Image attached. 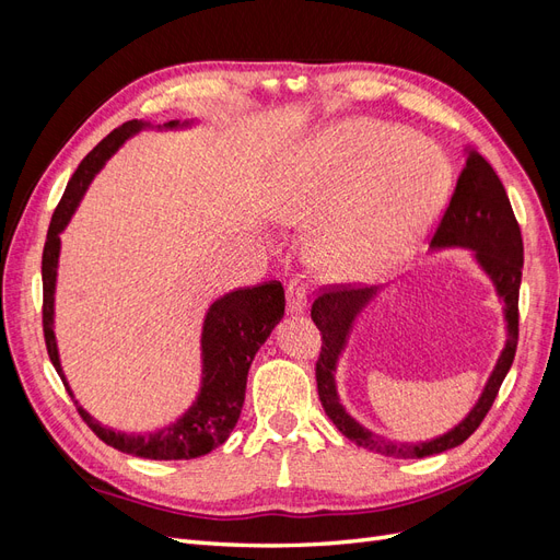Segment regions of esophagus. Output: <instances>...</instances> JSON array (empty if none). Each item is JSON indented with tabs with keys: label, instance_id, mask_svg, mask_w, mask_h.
<instances>
[{
	"label": "esophagus",
	"instance_id": "34e87169",
	"mask_svg": "<svg viewBox=\"0 0 560 560\" xmlns=\"http://www.w3.org/2000/svg\"><path fill=\"white\" fill-rule=\"evenodd\" d=\"M287 311L294 315L306 311V287L296 280H290V284H287Z\"/></svg>",
	"mask_w": 560,
	"mask_h": 560
}]
</instances>
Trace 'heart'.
<instances>
[{
    "mask_svg": "<svg viewBox=\"0 0 560 560\" xmlns=\"http://www.w3.org/2000/svg\"><path fill=\"white\" fill-rule=\"evenodd\" d=\"M451 167L432 142L397 126L338 121L303 140L280 167L276 217L317 224L313 264L348 282L397 268L446 196Z\"/></svg>",
    "mask_w": 560,
    "mask_h": 560,
    "instance_id": "1",
    "label": "heart"
}]
</instances>
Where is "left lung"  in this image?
Wrapping results in <instances>:
<instances>
[{"label":"left lung","instance_id":"left-lung-1","mask_svg":"<svg viewBox=\"0 0 560 560\" xmlns=\"http://www.w3.org/2000/svg\"><path fill=\"white\" fill-rule=\"evenodd\" d=\"M463 247L471 249L474 259L481 266L483 273L493 282L498 296L504 303V322H506V341L490 374L479 401L474 409L457 422L446 434L430 439L420 444H401L389 442L362 428L358 420L348 416L341 397L336 389V366L348 346V336L352 331L354 319L376 299L381 287H352L341 284L334 290L319 294L311 308V317L322 334V350L315 364L317 395L325 413L343 436L358 446L374 451L387 457H428L444 453L448 448L460 446L469 434L481 425V420L493 406L498 389L512 369L516 343H518V290H521V270H523V241L521 229L512 210V202L506 198L504 186L495 175L490 163L479 151L467 149V161L460 177H457L455 191L451 196L448 208L439 222L432 249Z\"/></svg>","mask_w":560,"mask_h":560}]
</instances>
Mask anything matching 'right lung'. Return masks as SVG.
Masks as SVG:
<instances>
[{
    "mask_svg": "<svg viewBox=\"0 0 560 560\" xmlns=\"http://www.w3.org/2000/svg\"><path fill=\"white\" fill-rule=\"evenodd\" d=\"M189 121H171L163 128H186ZM149 128L144 121H128L112 130L91 154L83 159L72 175L70 184L50 217V226L46 233L44 257H42V282H44V338L48 358L60 374L67 393L72 395L70 385L62 374L58 343L54 334V301H56V278H58V257H60V233L70 224L79 202L86 194L89 184L97 175L100 167L107 163L114 151L121 147L135 132ZM161 128V126H159ZM284 315V290L278 280L264 282L247 290H235L219 296L206 313L200 334L202 350V376L196 401L171 425H165L149 434H124L103 428L100 422L79 406L81 418L86 425L103 439L107 446L116 451L149 457V460H191L222 446L233 432L235 422L241 418L245 401L247 371L254 354L264 346L270 331L276 329ZM79 404V401H74Z\"/></svg>",
    "mask_w": 560,
    "mask_h": 560,
    "instance_id": "obj_1",
    "label": "right lung"
}]
</instances>
